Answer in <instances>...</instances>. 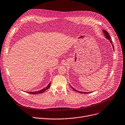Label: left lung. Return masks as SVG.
<instances>
[{
    "label": "left lung",
    "mask_w": 125,
    "mask_h": 125,
    "mask_svg": "<svg viewBox=\"0 0 125 125\" xmlns=\"http://www.w3.org/2000/svg\"><path fill=\"white\" fill-rule=\"evenodd\" d=\"M103 33L104 34V35H105V37H106L107 39L109 40V41L111 43V44H112V40H111V37H110V35H109V33H108L107 31H106V30H103ZM112 46H113V49H114V45H113V44H112ZM70 86H71V87L73 89V90H74L75 91H76V92H78V93H83V94H87V93H92V92H81V91H79L76 90L75 89H74L73 87H72L71 85H70Z\"/></svg>",
    "instance_id": "obj_1"
}]
</instances>
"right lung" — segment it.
<instances>
[{
    "mask_svg": "<svg viewBox=\"0 0 125 125\" xmlns=\"http://www.w3.org/2000/svg\"><path fill=\"white\" fill-rule=\"evenodd\" d=\"M51 86V82L49 83V84L47 85V86H46L45 88H44V89H42V90L38 91H35V92H26L29 94H40L42 93H43L44 92H45V91L46 90H47Z\"/></svg>",
    "mask_w": 125,
    "mask_h": 125,
    "instance_id": "1",
    "label": "right lung"
}]
</instances>
